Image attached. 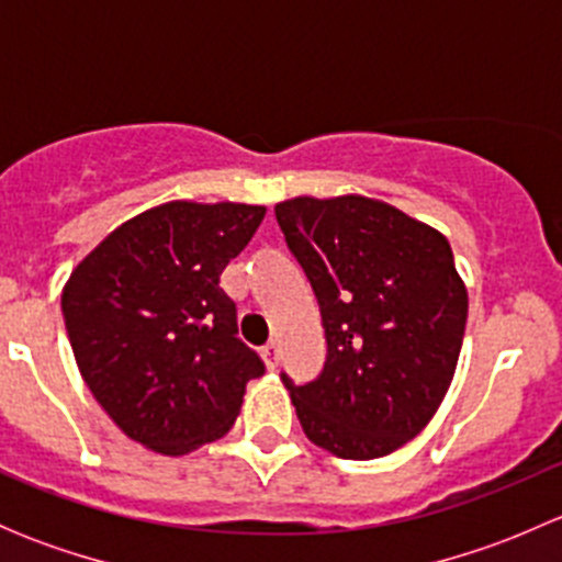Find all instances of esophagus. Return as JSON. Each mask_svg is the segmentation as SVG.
Here are the masks:
<instances>
[{"label": "esophagus", "instance_id": "obj_1", "mask_svg": "<svg viewBox=\"0 0 562 562\" xmlns=\"http://www.w3.org/2000/svg\"><path fill=\"white\" fill-rule=\"evenodd\" d=\"M263 359H266V364H269L271 370H274L277 359H280V345H277V342L266 345V348H263Z\"/></svg>", "mask_w": 562, "mask_h": 562}]
</instances>
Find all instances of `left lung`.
Returning a JSON list of instances; mask_svg holds the SVG:
<instances>
[{
    "mask_svg": "<svg viewBox=\"0 0 562 562\" xmlns=\"http://www.w3.org/2000/svg\"><path fill=\"white\" fill-rule=\"evenodd\" d=\"M274 214L326 328L321 375H282L304 435L334 457H386L427 427L454 378L468 291L449 239L364 195H299Z\"/></svg>",
    "mask_w": 562,
    "mask_h": 562,
    "instance_id": "obj_1",
    "label": "left lung"
}]
</instances>
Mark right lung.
Wrapping results in <instances>:
<instances>
[{
  "label": "right lung",
  "mask_w": 562,
  "mask_h": 562,
  "mask_svg": "<svg viewBox=\"0 0 562 562\" xmlns=\"http://www.w3.org/2000/svg\"><path fill=\"white\" fill-rule=\"evenodd\" d=\"M266 206L171 201L127 220L61 291L81 378L127 438L181 457L234 427L263 361L220 288Z\"/></svg>",
  "instance_id": "right-lung-1"
}]
</instances>
